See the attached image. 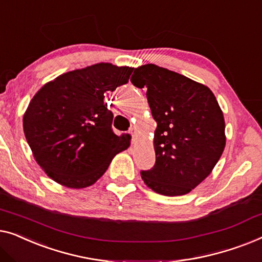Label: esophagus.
Returning <instances> with one entry per match:
<instances>
[{
  "label": "esophagus",
  "mask_w": 262,
  "mask_h": 262,
  "mask_svg": "<svg viewBox=\"0 0 262 262\" xmlns=\"http://www.w3.org/2000/svg\"><path fill=\"white\" fill-rule=\"evenodd\" d=\"M136 132H138V129H136V127H130V129H129V133L130 134L134 136L135 134H136Z\"/></svg>",
  "instance_id": "obj_1"
}]
</instances>
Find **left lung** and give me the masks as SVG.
<instances>
[{
  "mask_svg": "<svg viewBox=\"0 0 262 262\" xmlns=\"http://www.w3.org/2000/svg\"><path fill=\"white\" fill-rule=\"evenodd\" d=\"M130 80L147 89L157 122L156 165L141 171L142 180L164 196L189 193L211 173L226 147V124L215 95L204 84L154 64L139 66Z\"/></svg>",
  "mask_w": 262,
  "mask_h": 262,
  "instance_id": "left-lung-1",
  "label": "left lung"
}]
</instances>
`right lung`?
I'll list each match as a JSON object with an SVG mask.
<instances>
[{"mask_svg":"<svg viewBox=\"0 0 262 262\" xmlns=\"http://www.w3.org/2000/svg\"><path fill=\"white\" fill-rule=\"evenodd\" d=\"M129 66H86L46 83L29 102L24 132L33 157L54 182L70 189L93 185L113 158L130 145L112 129L104 94L128 83Z\"/></svg>","mask_w":262,"mask_h":262,"instance_id":"add662e5","label":"right lung"}]
</instances>
